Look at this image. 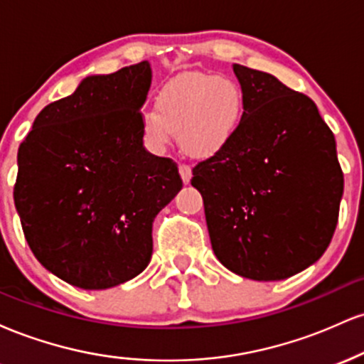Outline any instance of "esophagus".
<instances>
[{"mask_svg": "<svg viewBox=\"0 0 364 364\" xmlns=\"http://www.w3.org/2000/svg\"><path fill=\"white\" fill-rule=\"evenodd\" d=\"M179 174H181V179L185 185H188L191 179V168L188 164H179Z\"/></svg>", "mask_w": 364, "mask_h": 364, "instance_id": "esophagus-1", "label": "esophagus"}]
</instances>
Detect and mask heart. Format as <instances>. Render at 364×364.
I'll use <instances>...</instances> for the list:
<instances>
[{
    "instance_id": "b5f03b06",
    "label": "heart",
    "mask_w": 364,
    "mask_h": 364,
    "mask_svg": "<svg viewBox=\"0 0 364 364\" xmlns=\"http://www.w3.org/2000/svg\"><path fill=\"white\" fill-rule=\"evenodd\" d=\"M246 94L229 75L191 73L159 90L156 111L141 114V132L154 149H166L173 135L191 157H210L228 147L243 124Z\"/></svg>"
}]
</instances>
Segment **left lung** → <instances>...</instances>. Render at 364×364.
Instances as JSON below:
<instances>
[{
	"mask_svg": "<svg viewBox=\"0 0 364 364\" xmlns=\"http://www.w3.org/2000/svg\"><path fill=\"white\" fill-rule=\"evenodd\" d=\"M246 114L228 147L193 168L212 250L225 269L281 281L323 255L344 191L336 139L308 95L235 65Z\"/></svg>",
	"mask_w": 364,
	"mask_h": 364,
	"instance_id": "8db88e82",
	"label": "left lung"
}]
</instances>
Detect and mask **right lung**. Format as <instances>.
<instances>
[{
	"mask_svg": "<svg viewBox=\"0 0 364 364\" xmlns=\"http://www.w3.org/2000/svg\"><path fill=\"white\" fill-rule=\"evenodd\" d=\"M147 61L82 80L37 114L18 149L16 212L32 253L82 289L144 272L152 223L183 188L173 159L144 147Z\"/></svg>",
	"mask_w": 364,
	"mask_h": 364,
	"instance_id": "obj_1",
	"label": "right lung"
}]
</instances>
